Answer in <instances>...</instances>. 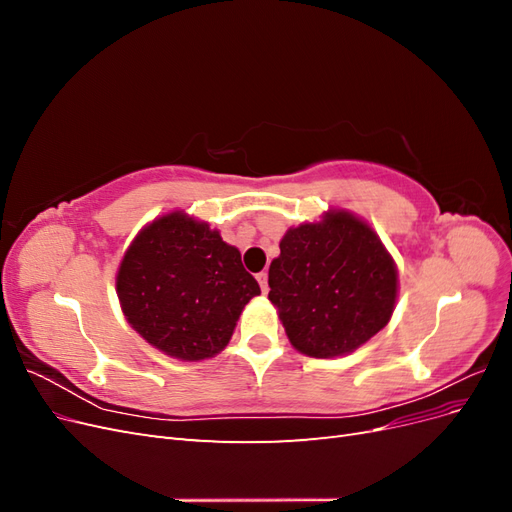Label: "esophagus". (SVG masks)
Segmentation results:
<instances>
[{
    "label": "esophagus",
    "mask_w": 512,
    "mask_h": 512,
    "mask_svg": "<svg viewBox=\"0 0 512 512\" xmlns=\"http://www.w3.org/2000/svg\"><path fill=\"white\" fill-rule=\"evenodd\" d=\"M256 280H258V284H260L262 294H267V292H269V273H267V271H260V273L256 275Z\"/></svg>",
    "instance_id": "obj_1"
}]
</instances>
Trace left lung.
I'll return each mask as SVG.
<instances>
[{
    "label": "left lung",
    "instance_id": "1",
    "mask_svg": "<svg viewBox=\"0 0 512 512\" xmlns=\"http://www.w3.org/2000/svg\"><path fill=\"white\" fill-rule=\"evenodd\" d=\"M269 301L290 344L316 359L342 356L389 322L397 271L378 235L346 211L290 228L269 267Z\"/></svg>",
    "mask_w": 512,
    "mask_h": 512
}]
</instances>
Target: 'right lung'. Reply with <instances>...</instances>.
Wrapping results in <instances>:
<instances>
[{
  "instance_id": "right-lung-1",
  "label": "right lung",
  "mask_w": 512,
  "mask_h": 512,
  "mask_svg": "<svg viewBox=\"0 0 512 512\" xmlns=\"http://www.w3.org/2000/svg\"><path fill=\"white\" fill-rule=\"evenodd\" d=\"M117 294L128 322L151 346L181 361H203L224 350L260 286L218 230L175 211L134 239L121 260Z\"/></svg>"
}]
</instances>
